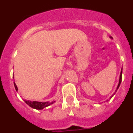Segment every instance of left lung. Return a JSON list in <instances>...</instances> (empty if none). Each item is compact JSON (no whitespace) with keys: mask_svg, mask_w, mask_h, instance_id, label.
<instances>
[{"mask_svg":"<svg viewBox=\"0 0 133 133\" xmlns=\"http://www.w3.org/2000/svg\"><path fill=\"white\" fill-rule=\"evenodd\" d=\"M110 38H111V37H110ZM122 70H123V69H121V74H120V78H119V83H118V86H117V89H118V87H119V86H120V84H121V81H122V72H123V71H122ZM116 91H117V90H116ZM114 95H115V94H114ZM112 96H113V95H112ZM112 97H110V98H112Z\"/></svg>","mask_w":133,"mask_h":133,"instance_id":"left-lung-1","label":"left lung"}]
</instances>
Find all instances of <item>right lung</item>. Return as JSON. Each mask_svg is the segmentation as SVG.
<instances>
[{"label": "right lung", "instance_id": "obj_1", "mask_svg": "<svg viewBox=\"0 0 133 133\" xmlns=\"http://www.w3.org/2000/svg\"><path fill=\"white\" fill-rule=\"evenodd\" d=\"M14 85H15V89H16V91H18V88L16 87L15 83H14ZM24 101L30 107L33 108L35 109H37V110H41V109H44V108L46 107L49 106V105L53 104L55 103V101L52 102V103H49V102H44V103H43V102L38 101H26V100H24Z\"/></svg>", "mask_w": 133, "mask_h": 133}]
</instances>
